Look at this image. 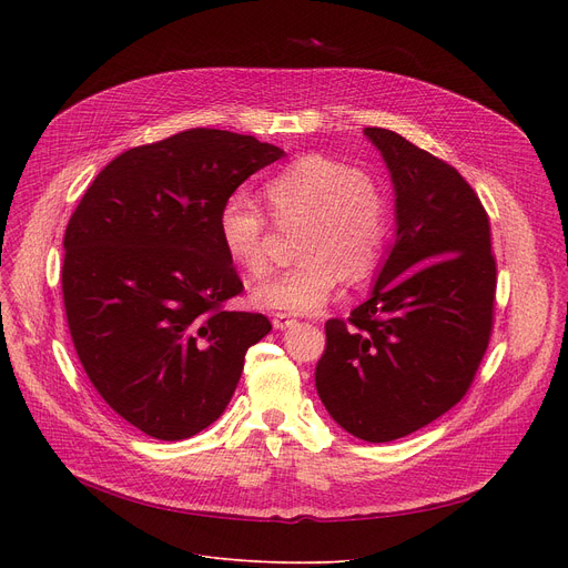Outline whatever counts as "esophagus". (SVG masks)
I'll use <instances>...</instances> for the list:
<instances>
[{
  "instance_id": "esophagus-1",
  "label": "esophagus",
  "mask_w": 568,
  "mask_h": 568,
  "mask_svg": "<svg viewBox=\"0 0 568 568\" xmlns=\"http://www.w3.org/2000/svg\"><path fill=\"white\" fill-rule=\"evenodd\" d=\"M274 326L276 329H287V326H292V324H296V320L292 317V315H287V313H274Z\"/></svg>"
}]
</instances>
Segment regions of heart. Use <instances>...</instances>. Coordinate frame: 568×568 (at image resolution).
I'll return each instance as SVG.
<instances>
[{
    "instance_id": "heart-1",
    "label": "heart",
    "mask_w": 568,
    "mask_h": 568,
    "mask_svg": "<svg viewBox=\"0 0 568 568\" xmlns=\"http://www.w3.org/2000/svg\"><path fill=\"white\" fill-rule=\"evenodd\" d=\"M264 200L278 225H302L300 264L262 281L253 302L268 311L315 313L345 281H366L382 260L389 206L377 179L324 154H306L264 184ZM219 232L225 253L248 274L268 268L262 209L244 193L225 200Z\"/></svg>"
}]
</instances>
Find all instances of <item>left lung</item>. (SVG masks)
I'll return each mask as SVG.
<instances>
[{
  "mask_svg": "<svg viewBox=\"0 0 568 568\" xmlns=\"http://www.w3.org/2000/svg\"><path fill=\"white\" fill-rule=\"evenodd\" d=\"M396 189V244L368 300L326 320L315 368L334 422L392 442L469 392L495 322L490 221L465 176L389 129H366Z\"/></svg>",
  "mask_w": 568,
  "mask_h": 568,
  "instance_id": "left-lung-1",
  "label": "left lung"
}]
</instances>
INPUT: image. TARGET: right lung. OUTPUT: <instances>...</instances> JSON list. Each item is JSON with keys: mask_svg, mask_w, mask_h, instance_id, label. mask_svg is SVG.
<instances>
[{"mask_svg": "<svg viewBox=\"0 0 568 568\" xmlns=\"http://www.w3.org/2000/svg\"><path fill=\"white\" fill-rule=\"evenodd\" d=\"M283 154L253 135L189 129L119 154L71 214L62 294L73 347L101 398L149 437L214 424L248 347L272 332L262 313L225 311L244 283L219 216Z\"/></svg>", "mask_w": 568, "mask_h": 568, "instance_id": "right-lung-1", "label": "right lung"}]
</instances>
